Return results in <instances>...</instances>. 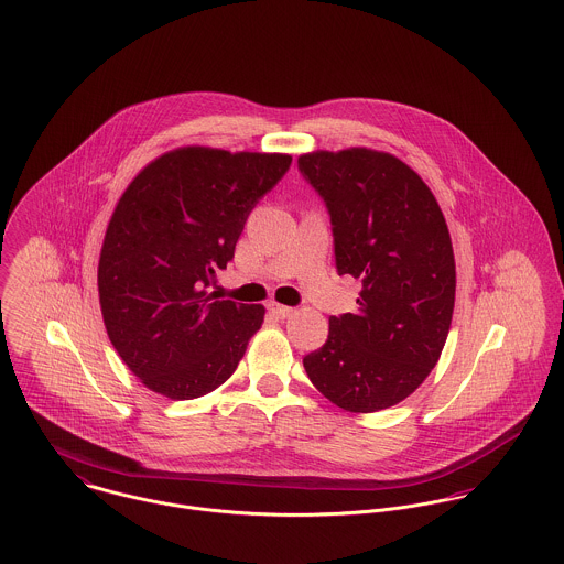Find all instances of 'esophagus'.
Listing matches in <instances>:
<instances>
[{
  "label": "esophagus",
  "instance_id": "1",
  "mask_svg": "<svg viewBox=\"0 0 564 564\" xmlns=\"http://www.w3.org/2000/svg\"><path fill=\"white\" fill-rule=\"evenodd\" d=\"M269 313H271L273 317H278V319H286V317H291V315H293V308H291V306H282V304L271 302V304H269Z\"/></svg>",
  "mask_w": 564,
  "mask_h": 564
}]
</instances>
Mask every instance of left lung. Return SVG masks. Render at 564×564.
Instances as JSON below:
<instances>
[{"label": "left lung", "mask_w": 564, "mask_h": 564, "mask_svg": "<svg viewBox=\"0 0 564 564\" xmlns=\"http://www.w3.org/2000/svg\"><path fill=\"white\" fill-rule=\"evenodd\" d=\"M297 166L325 202L338 275L362 282L358 311L329 317L327 340L304 369L343 410L391 408L419 389L447 340L456 262L445 217L391 154L313 152Z\"/></svg>", "instance_id": "8db88e82"}]
</instances>
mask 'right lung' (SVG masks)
<instances>
[{"instance_id":"right-lung-1","label":"right lung","mask_w":564,"mask_h":564,"mask_svg":"<svg viewBox=\"0 0 564 564\" xmlns=\"http://www.w3.org/2000/svg\"><path fill=\"white\" fill-rule=\"evenodd\" d=\"M291 161L180 148L150 162L121 195L101 245L99 304L117 354L154 393L202 398L239 367L264 308L217 300L208 286Z\"/></svg>"}]
</instances>
